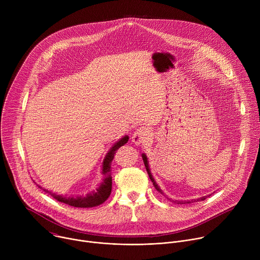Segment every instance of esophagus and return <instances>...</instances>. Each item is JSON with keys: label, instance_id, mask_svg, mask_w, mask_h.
Masks as SVG:
<instances>
[{"label": "esophagus", "instance_id": "1", "mask_svg": "<svg viewBox=\"0 0 260 260\" xmlns=\"http://www.w3.org/2000/svg\"><path fill=\"white\" fill-rule=\"evenodd\" d=\"M149 138V131L146 127H139L135 131L132 137V141L136 145H141L147 141V139Z\"/></svg>", "mask_w": 260, "mask_h": 260}]
</instances>
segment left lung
Segmentation results:
<instances>
[{
  "mask_svg": "<svg viewBox=\"0 0 260 260\" xmlns=\"http://www.w3.org/2000/svg\"><path fill=\"white\" fill-rule=\"evenodd\" d=\"M142 158H143V161H144V165H145L146 171H147L148 175H149V178H150V180L152 181V183H153V185H154L155 189H156L157 191H159L161 194H164L162 190L159 188L158 184L155 182V180H154V178H153V176H152V174H151V171H150V168H149V164H148V158H147V155H146L145 153H142ZM210 196H211V194H209V196H206V197H202V198H200V199H198V200H191V201H173V202H175L176 204H180V205H182V204H190L191 202H200V201H205V200H206L208 197H210Z\"/></svg>",
  "mask_w": 260,
  "mask_h": 260,
  "instance_id": "8db88e82",
  "label": "left lung"
}]
</instances>
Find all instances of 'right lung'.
Returning <instances> with one entry per match:
<instances>
[{
	"label": "right lung",
	"instance_id": "obj_1",
	"mask_svg": "<svg viewBox=\"0 0 260 260\" xmlns=\"http://www.w3.org/2000/svg\"><path fill=\"white\" fill-rule=\"evenodd\" d=\"M128 141V136H123L120 140H118L112 147L110 148L109 151L107 152L106 156L104 157L103 164H102V175L103 179L98 188L95 190H92L91 192L87 193L86 196H77V197H64L61 194H56L55 192H52L48 189L42 188L45 192L49 193L53 199L56 201L63 203L66 205L76 207V208H92L100 206L103 204L111 194V189H112V176H111V162H112L114 158V154L116 153V150L124 144H126Z\"/></svg>",
	"mask_w": 260,
	"mask_h": 260
}]
</instances>
